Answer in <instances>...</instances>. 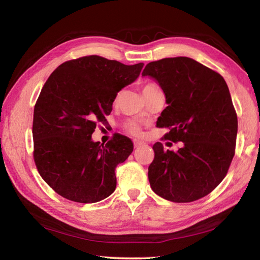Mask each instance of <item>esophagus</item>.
<instances>
[{
  "mask_svg": "<svg viewBox=\"0 0 260 260\" xmlns=\"http://www.w3.org/2000/svg\"><path fill=\"white\" fill-rule=\"evenodd\" d=\"M143 144V142H141V141H134V147H140L141 145Z\"/></svg>",
  "mask_w": 260,
  "mask_h": 260,
  "instance_id": "1",
  "label": "esophagus"
}]
</instances>
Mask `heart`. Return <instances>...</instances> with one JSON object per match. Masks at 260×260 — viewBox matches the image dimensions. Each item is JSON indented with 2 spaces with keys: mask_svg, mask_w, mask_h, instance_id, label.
<instances>
[{
  "mask_svg": "<svg viewBox=\"0 0 260 260\" xmlns=\"http://www.w3.org/2000/svg\"><path fill=\"white\" fill-rule=\"evenodd\" d=\"M159 89H161V88L158 87V85L154 84V82H147V84H145L142 88L143 93H144V95H147V93H150L152 91H155V90H159ZM118 98H119V95L116 97L115 102H117ZM124 128H125L127 133L133 135V136H136V137H140L143 134L142 124L137 119L126 120L125 124H124Z\"/></svg>",
  "mask_w": 260,
  "mask_h": 260,
  "instance_id": "heart-1",
  "label": "heart"
}]
</instances>
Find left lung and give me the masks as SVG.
Wrapping results in <instances>:
<instances>
[{
  "label": "left lung",
  "mask_w": 260,
  "mask_h": 260,
  "mask_svg": "<svg viewBox=\"0 0 260 260\" xmlns=\"http://www.w3.org/2000/svg\"><path fill=\"white\" fill-rule=\"evenodd\" d=\"M142 76L157 80L165 93L169 106L156 121L169 128L163 139L183 142L178 152L153 145L152 190L179 203L208 196L227 175L236 152L238 119L223 77L187 57L152 61Z\"/></svg>",
  "instance_id": "8db88e82"
}]
</instances>
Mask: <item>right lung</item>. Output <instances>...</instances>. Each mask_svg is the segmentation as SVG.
<instances>
[{"mask_svg":"<svg viewBox=\"0 0 260 260\" xmlns=\"http://www.w3.org/2000/svg\"><path fill=\"white\" fill-rule=\"evenodd\" d=\"M143 66L92 54L61 63L46 81L33 112V159L59 196L93 203L115 191V170L133 152V142L117 133L104 145L91 134Z\"/></svg>","mask_w":260,"mask_h":260,"instance_id":"obj_1","label":"right lung"}]
</instances>
